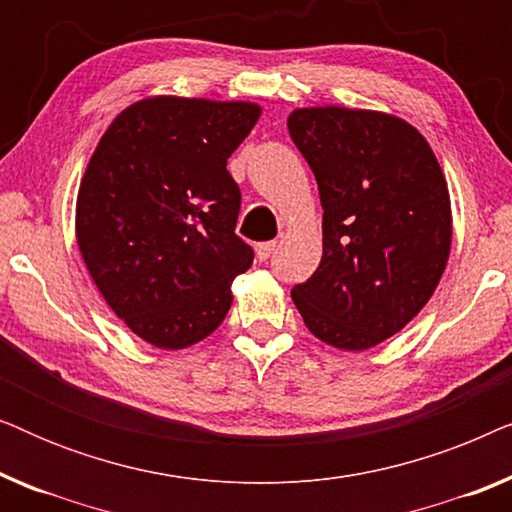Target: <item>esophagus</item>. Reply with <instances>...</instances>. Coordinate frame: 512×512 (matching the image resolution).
I'll use <instances>...</instances> for the list:
<instances>
[{
  "label": "esophagus",
  "mask_w": 512,
  "mask_h": 512,
  "mask_svg": "<svg viewBox=\"0 0 512 512\" xmlns=\"http://www.w3.org/2000/svg\"><path fill=\"white\" fill-rule=\"evenodd\" d=\"M275 247H277V242H261V244H256L258 261H265V258H270V254H272V251H275Z\"/></svg>",
  "instance_id": "esophagus-1"
}]
</instances>
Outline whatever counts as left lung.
<instances>
[{"label":"left lung","instance_id":"left-lung-1","mask_svg":"<svg viewBox=\"0 0 512 512\" xmlns=\"http://www.w3.org/2000/svg\"><path fill=\"white\" fill-rule=\"evenodd\" d=\"M289 135L324 207L319 268L291 298L314 338L366 352L422 312L447 268L445 174L422 132L387 111L293 109Z\"/></svg>","mask_w":512,"mask_h":512}]
</instances>
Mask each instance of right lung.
Segmentation results:
<instances>
[{
    "instance_id": "add662e5",
    "label": "right lung",
    "mask_w": 512,
    "mask_h": 512,
    "mask_svg": "<svg viewBox=\"0 0 512 512\" xmlns=\"http://www.w3.org/2000/svg\"><path fill=\"white\" fill-rule=\"evenodd\" d=\"M244 100L151 95L97 142L76 195V244L97 291L137 338L186 349L233 305L254 251L235 235L230 153L261 118Z\"/></svg>"
}]
</instances>
